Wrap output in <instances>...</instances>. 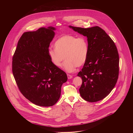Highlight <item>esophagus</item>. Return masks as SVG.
<instances>
[{
	"label": "esophagus",
	"mask_w": 133,
	"mask_h": 133,
	"mask_svg": "<svg viewBox=\"0 0 133 133\" xmlns=\"http://www.w3.org/2000/svg\"><path fill=\"white\" fill-rule=\"evenodd\" d=\"M67 76H68V78L69 79H71V78H72V76L70 74H67Z\"/></svg>",
	"instance_id": "esophagus-1"
}]
</instances>
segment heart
I'll use <instances>...</instances> for the list:
<instances>
[{"label":"heart","mask_w":133,"mask_h":133,"mask_svg":"<svg viewBox=\"0 0 133 133\" xmlns=\"http://www.w3.org/2000/svg\"><path fill=\"white\" fill-rule=\"evenodd\" d=\"M55 48L48 51L51 61L55 66L60 67L65 59L63 67L67 72L74 71L85 63L88 55L87 39L84 36L76 37L65 35L58 38L54 44Z\"/></svg>","instance_id":"b5f03b06"}]
</instances>
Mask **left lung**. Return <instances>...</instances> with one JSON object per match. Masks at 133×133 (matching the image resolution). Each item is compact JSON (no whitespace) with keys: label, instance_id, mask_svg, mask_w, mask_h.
<instances>
[{"label":"left lung","instance_id":"8db88e82","mask_svg":"<svg viewBox=\"0 0 133 133\" xmlns=\"http://www.w3.org/2000/svg\"><path fill=\"white\" fill-rule=\"evenodd\" d=\"M69 27L88 40L87 59L77 74L82 79L80 95L89 102L101 100L110 93L118 79L119 57L116 46L98 26L88 28Z\"/></svg>","mask_w":133,"mask_h":133}]
</instances>
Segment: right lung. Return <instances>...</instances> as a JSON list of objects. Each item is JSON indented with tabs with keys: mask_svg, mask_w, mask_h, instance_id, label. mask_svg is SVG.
<instances>
[{
	"mask_svg": "<svg viewBox=\"0 0 133 133\" xmlns=\"http://www.w3.org/2000/svg\"><path fill=\"white\" fill-rule=\"evenodd\" d=\"M55 29L43 27L23 33L13 56V75L19 91L39 106L55 104L67 80L66 73L51 62L48 54Z\"/></svg>",
	"mask_w": 133,
	"mask_h": 133,
	"instance_id": "add662e5",
	"label": "right lung"
}]
</instances>
